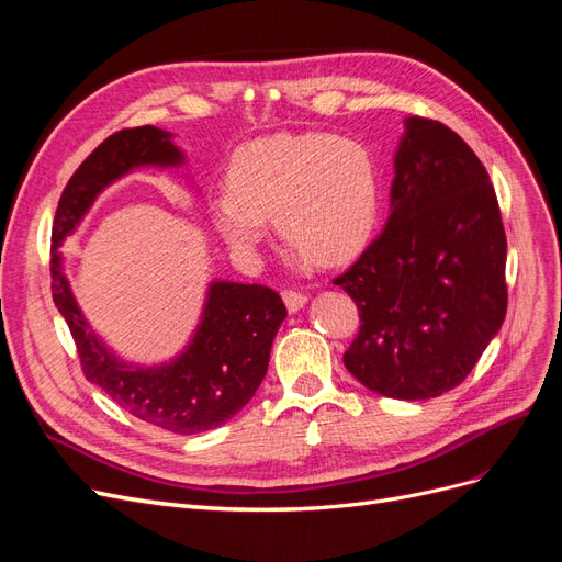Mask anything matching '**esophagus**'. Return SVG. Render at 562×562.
Listing matches in <instances>:
<instances>
[{
	"label": "esophagus",
	"instance_id": "obj_1",
	"mask_svg": "<svg viewBox=\"0 0 562 562\" xmlns=\"http://www.w3.org/2000/svg\"><path fill=\"white\" fill-rule=\"evenodd\" d=\"M283 302H285L288 312L297 314V312L304 307V304H307V295L297 293V291H285V293H283Z\"/></svg>",
	"mask_w": 562,
	"mask_h": 562
}]
</instances>
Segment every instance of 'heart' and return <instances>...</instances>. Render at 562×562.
Instances as JSON below:
<instances>
[{
  "label": "heart",
  "instance_id": "b5f03b06",
  "mask_svg": "<svg viewBox=\"0 0 562 562\" xmlns=\"http://www.w3.org/2000/svg\"><path fill=\"white\" fill-rule=\"evenodd\" d=\"M372 151L330 133H277L234 151L227 187L209 199L215 232L250 252L274 217L281 239L314 265L347 260L370 239L380 213Z\"/></svg>",
  "mask_w": 562,
  "mask_h": 562
}]
</instances>
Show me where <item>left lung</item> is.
I'll use <instances>...</instances> for the list:
<instances>
[{"label":"left lung","instance_id":"1","mask_svg":"<svg viewBox=\"0 0 562 562\" xmlns=\"http://www.w3.org/2000/svg\"><path fill=\"white\" fill-rule=\"evenodd\" d=\"M504 269L506 234L485 166L448 126L407 116L386 225L333 281L361 314L347 370L398 401L462 384L504 323Z\"/></svg>","mask_w":562,"mask_h":562}]
</instances>
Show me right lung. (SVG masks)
Masks as SVG:
<instances>
[{"label":"right lung","mask_w":562,"mask_h":562,"mask_svg":"<svg viewBox=\"0 0 562 562\" xmlns=\"http://www.w3.org/2000/svg\"><path fill=\"white\" fill-rule=\"evenodd\" d=\"M147 166H184V151L173 143V133L157 126L124 128L98 145L77 168L63 190L50 234V291L70 326L87 380L128 415L190 436L225 424L255 396L285 307L267 285L215 279L206 288L190 342L171 361L157 366L122 359L91 328L65 277L60 246L112 182Z\"/></svg>","instance_id":"right-lung-1"}]
</instances>
